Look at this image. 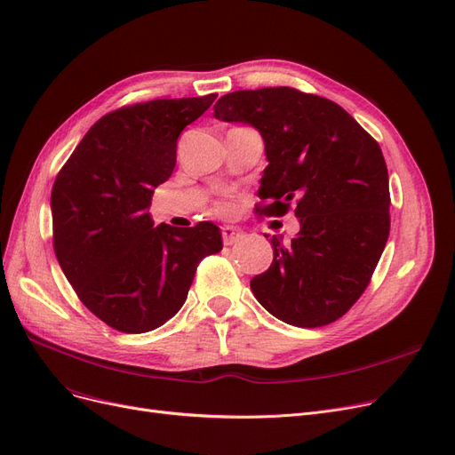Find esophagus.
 <instances>
[{
	"label": "esophagus",
	"instance_id": "1",
	"mask_svg": "<svg viewBox=\"0 0 455 455\" xmlns=\"http://www.w3.org/2000/svg\"><path fill=\"white\" fill-rule=\"evenodd\" d=\"M243 235L244 233L239 228H235V226H224L222 228V239H224V244H228V246L239 243L243 239Z\"/></svg>",
	"mask_w": 455,
	"mask_h": 455
}]
</instances>
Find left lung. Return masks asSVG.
Returning a JSON list of instances; mask_svg holds the SVG:
<instances>
[{
	"label": "left lung",
	"instance_id": "8db88e82",
	"mask_svg": "<svg viewBox=\"0 0 455 455\" xmlns=\"http://www.w3.org/2000/svg\"><path fill=\"white\" fill-rule=\"evenodd\" d=\"M214 117L244 123L265 141L258 196L265 216L295 205L300 231L272 237L268 270L250 287L268 314L314 329L339 319L364 293L390 233L388 170L379 143L332 100L293 87L233 91Z\"/></svg>",
	"mask_w": 455,
	"mask_h": 455
}]
</instances>
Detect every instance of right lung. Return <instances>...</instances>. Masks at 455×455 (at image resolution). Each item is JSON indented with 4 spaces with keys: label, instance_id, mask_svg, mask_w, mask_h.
Wrapping results in <instances>:
<instances>
[{
    "label": "right lung",
    "instance_id": "add662e5",
    "mask_svg": "<svg viewBox=\"0 0 455 455\" xmlns=\"http://www.w3.org/2000/svg\"><path fill=\"white\" fill-rule=\"evenodd\" d=\"M216 95L158 99L99 119L52 188L53 250L80 300L108 326L141 334L185 304L196 268L222 250L212 222L173 228L149 212L170 179L177 138Z\"/></svg>",
    "mask_w": 455,
    "mask_h": 455
}]
</instances>
